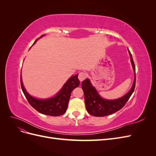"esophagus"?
Returning <instances> with one entry per match:
<instances>
[{
    "label": "esophagus",
    "mask_w": 156,
    "mask_h": 156,
    "mask_svg": "<svg viewBox=\"0 0 156 156\" xmlns=\"http://www.w3.org/2000/svg\"><path fill=\"white\" fill-rule=\"evenodd\" d=\"M87 76V75L86 73H84V72H81V73H79V74L78 78H79V81H81V82H82V81H83V80H84V79H86Z\"/></svg>",
    "instance_id": "34e87169"
}]
</instances>
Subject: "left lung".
Returning a JSON list of instances; mask_svg holds the SVG:
<instances>
[{"instance_id": "obj_1", "label": "left lung", "mask_w": 156, "mask_h": 156, "mask_svg": "<svg viewBox=\"0 0 156 156\" xmlns=\"http://www.w3.org/2000/svg\"><path fill=\"white\" fill-rule=\"evenodd\" d=\"M129 51V49H128ZM131 62L135 75V66L132 55L129 51ZM136 76L130 90L125 96L116 100H105L102 98L98 93L96 88H94L90 81L87 79L82 82V89L84 94V101H85L86 108L90 115L94 116H105L112 114L120 110L123 107L127 101H128L131 94H133L135 87Z\"/></svg>"}]
</instances>
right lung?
<instances>
[{
    "label": "right lung",
    "mask_w": 156,
    "mask_h": 156,
    "mask_svg": "<svg viewBox=\"0 0 156 156\" xmlns=\"http://www.w3.org/2000/svg\"><path fill=\"white\" fill-rule=\"evenodd\" d=\"M43 36L44 35L41 36L40 37H41ZM37 40V39L34 41V44ZM79 83L78 74L73 75L68 80L67 82L64 84L62 89L55 96L45 99V100H40V99L33 98L26 91L23 86L21 75V86L22 90L30 105L41 114L53 116L62 115L66 111L71 93L73 90V89L79 87Z\"/></svg>",
    "instance_id": "right-lung-1"
}]
</instances>
